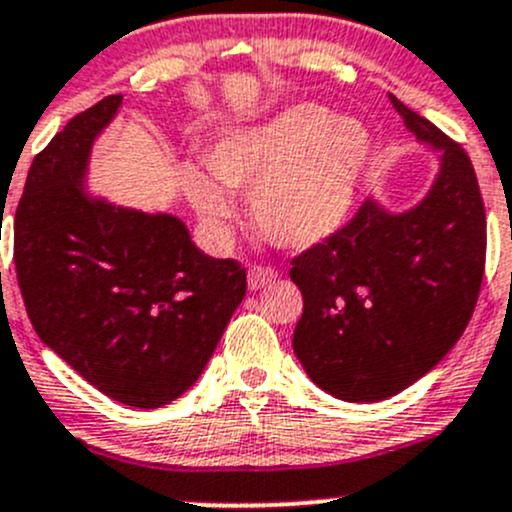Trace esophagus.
<instances>
[{"label":"esophagus","instance_id":"obj_1","mask_svg":"<svg viewBox=\"0 0 512 512\" xmlns=\"http://www.w3.org/2000/svg\"><path fill=\"white\" fill-rule=\"evenodd\" d=\"M275 280H277L275 267L255 265V267H250V272H247V285H250V289H262V287L272 285Z\"/></svg>","mask_w":512,"mask_h":512}]
</instances>
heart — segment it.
Instances as JSON below:
<instances>
[{
    "mask_svg": "<svg viewBox=\"0 0 512 512\" xmlns=\"http://www.w3.org/2000/svg\"><path fill=\"white\" fill-rule=\"evenodd\" d=\"M371 156V133L352 116L297 103L267 121L220 133L203 158L178 173L190 208L210 227L235 215L230 193L250 190L257 230L275 245L302 250L347 223Z\"/></svg>",
    "mask_w": 512,
    "mask_h": 512,
    "instance_id": "obj_1",
    "label": "heart"
}]
</instances>
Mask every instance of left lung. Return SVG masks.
Wrapping results in <instances>:
<instances>
[{"label": "left lung", "mask_w": 512, "mask_h": 512, "mask_svg": "<svg viewBox=\"0 0 512 512\" xmlns=\"http://www.w3.org/2000/svg\"><path fill=\"white\" fill-rule=\"evenodd\" d=\"M389 98L404 126L438 151L431 190L406 213L364 200L289 270L304 299L294 354L319 389L352 404L396 396L451 352L485 270V208L471 158Z\"/></svg>", "instance_id": "obj_1"}]
</instances>
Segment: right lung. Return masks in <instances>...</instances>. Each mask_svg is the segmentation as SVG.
<instances>
[{"label": "right lung", "mask_w": 512, "mask_h": 512, "mask_svg": "<svg viewBox=\"0 0 512 512\" xmlns=\"http://www.w3.org/2000/svg\"><path fill=\"white\" fill-rule=\"evenodd\" d=\"M121 101L81 111L34 158L14 215V265L41 342L113 401L158 409L203 374L247 275L200 252L175 215L86 193L91 146Z\"/></svg>", "instance_id": "right-lung-1"}]
</instances>
